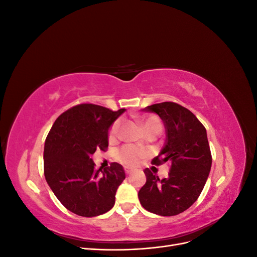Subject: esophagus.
<instances>
[{"mask_svg":"<svg viewBox=\"0 0 257 257\" xmlns=\"http://www.w3.org/2000/svg\"><path fill=\"white\" fill-rule=\"evenodd\" d=\"M132 172H133V170L130 169V168H124V173H125L126 175H130Z\"/></svg>","mask_w":257,"mask_h":257,"instance_id":"34e87169","label":"esophagus"}]
</instances>
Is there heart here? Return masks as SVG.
<instances>
[{
  "instance_id": "obj_1",
  "label": "heart",
  "mask_w": 257,
  "mask_h": 257,
  "mask_svg": "<svg viewBox=\"0 0 257 257\" xmlns=\"http://www.w3.org/2000/svg\"><path fill=\"white\" fill-rule=\"evenodd\" d=\"M142 123L144 125L145 131L148 134L151 132H159L162 128V124L160 119L155 115H147L142 116ZM121 128V120L116 119L113 121V123L110 125L109 130H108V139L110 142L115 141L119 136ZM148 150L144 149V148H138L132 145L123 146L121 149L116 153V160H118L121 164L127 167H135L139 163H141L144 159L148 157Z\"/></svg>"
}]
</instances>
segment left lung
<instances>
[{
    "label": "left lung",
    "instance_id": "obj_1",
    "mask_svg": "<svg viewBox=\"0 0 257 257\" xmlns=\"http://www.w3.org/2000/svg\"><path fill=\"white\" fill-rule=\"evenodd\" d=\"M145 111L160 115L166 127V145L151 164L168 162L170 172L162 179L149 168L147 181L138 192L142 206L149 212L173 216L190 208L203 191L211 168L212 157L207 132L195 114L174 102L146 107Z\"/></svg>",
    "mask_w": 257,
    "mask_h": 257
}]
</instances>
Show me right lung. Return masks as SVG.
<instances>
[{"instance_id":"obj_1","label":"right lung","mask_w":257,"mask_h":257,"mask_svg":"<svg viewBox=\"0 0 257 257\" xmlns=\"http://www.w3.org/2000/svg\"><path fill=\"white\" fill-rule=\"evenodd\" d=\"M83 103L58 116L44 148V174L54 195L73 213L92 217L113 207L115 192L125 179L123 167L111 163L95 169L91 155L108 148V130L124 112Z\"/></svg>"}]
</instances>
